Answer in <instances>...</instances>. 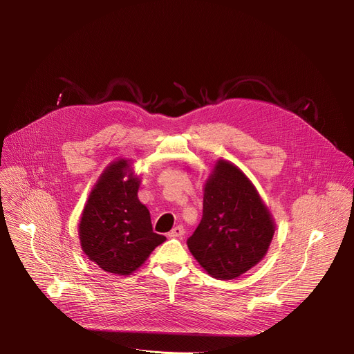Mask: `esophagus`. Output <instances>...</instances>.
<instances>
[{
	"instance_id": "34e87169",
	"label": "esophagus",
	"mask_w": 354,
	"mask_h": 354,
	"mask_svg": "<svg viewBox=\"0 0 354 354\" xmlns=\"http://www.w3.org/2000/svg\"><path fill=\"white\" fill-rule=\"evenodd\" d=\"M183 234H185L183 227H182V225H176V227H174V228L168 232V236H169V238H180Z\"/></svg>"
}]
</instances>
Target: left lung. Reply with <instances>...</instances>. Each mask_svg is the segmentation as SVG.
Returning a JSON list of instances; mask_svg holds the SVG:
<instances>
[{
  "label": "left lung",
  "instance_id": "1",
  "mask_svg": "<svg viewBox=\"0 0 354 354\" xmlns=\"http://www.w3.org/2000/svg\"><path fill=\"white\" fill-rule=\"evenodd\" d=\"M203 192V217L187 248L212 277L232 280L265 258L276 224L254 183L225 160L216 162Z\"/></svg>",
  "mask_w": 354,
  "mask_h": 354
}]
</instances>
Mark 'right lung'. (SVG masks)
I'll return each instance as SVG.
<instances>
[{
  "instance_id": "obj_1",
  "label": "right lung",
  "mask_w": 354,
  "mask_h": 354,
  "mask_svg": "<svg viewBox=\"0 0 354 354\" xmlns=\"http://www.w3.org/2000/svg\"><path fill=\"white\" fill-rule=\"evenodd\" d=\"M130 160L106 167L93 185L78 224L81 248L100 269L129 276L167 238L156 234L148 209L138 200L141 179Z\"/></svg>"
}]
</instances>
